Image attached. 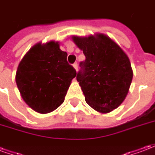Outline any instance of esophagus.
<instances>
[{"label":"esophagus","mask_w":155,"mask_h":155,"mask_svg":"<svg viewBox=\"0 0 155 155\" xmlns=\"http://www.w3.org/2000/svg\"><path fill=\"white\" fill-rule=\"evenodd\" d=\"M73 66H74V68L75 69V71H78V64L77 63H74V64H73Z\"/></svg>","instance_id":"esophagus-1"}]
</instances>
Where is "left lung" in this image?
Returning <instances> with one entry per match:
<instances>
[{"instance_id":"8db88e82","label":"left lung","mask_w":155,"mask_h":155,"mask_svg":"<svg viewBox=\"0 0 155 155\" xmlns=\"http://www.w3.org/2000/svg\"><path fill=\"white\" fill-rule=\"evenodd\" d=\"M72 40L85 55L76 80L86 103L101 113L114 110L124 101L133 79L130 59L104 34Z\"/></svg>"}]
</instances>
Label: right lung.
Masks as SVG:
<instances>
[{
  "label": "right lung",
  "mask_w": 155,
  "mask_h": 155,
  "mask_svg": "<svg viewBox=\"0 0 155 155\" xmlns=\"http://www.w3.org/2000/svg\"><path fill=\"white\" fill-rule=\"evenodd\" d=\"M67 53L55 41L35 45L17 68L15 82L22 99L32 110L46 114L64 101L76 71L67 62Z\"/></svg>",
  "instance_id": "right-lung-1"
}]
</instances>
